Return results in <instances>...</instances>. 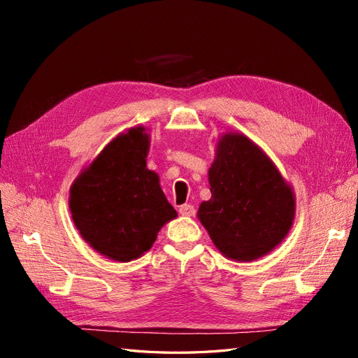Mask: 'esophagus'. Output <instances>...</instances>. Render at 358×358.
Masks as SVG:
<instances>
[{
    "instance_id": "obj_1",
    "label": "esophagus",
    "mask_w": 358,
    "mask_h": 358,
    "mask_svg": "<svg viewBox=\"0 0 358 358\" xmlns=\"http://www.w3.org/2000/svg\"><path fill=\"white\" fill-rule=\"evenodd\" d=\"M179 213L182 216H192L194 213H196V209H194V206H191V204H182L179 208Z\"/></svg>"
}]
</instances>
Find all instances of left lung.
Listing matches in <instances>:
<instances>
[{
	"label": "left lung",
	"instance_id": "1",
	"mask_svg": "<svg viewBox=\"0 0 358 358\" xmlns=\"http://www.w3.org/2000/svg\"><path fill=\"white\" fill-rule=\"evenodd\" d=\"M208 176L212 197L197 218L224 257L254 262L285 239L296 216L294 189L251 138L222 134Z\"/></svg>",
	"mask_w": 358,
	"mask_h": 358
}]
</instances>
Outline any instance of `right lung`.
Masks as SVG:
<instances>
[{
    "mask_svg": "<svg viewBox=\"0 0 358 358\" xmlns=\"http://www.w3.org/2000/svg\"><path fill=\"white\" fill-rule=\"evenodd\" d=\"M148 129L128 128L107 143L70 188L71 220L96 252L127 263L152 248L158 231L178 212L146 167Z\"/></svg>",
    "mask_w": 358,
    "mask_h": 358,
    "instance_id": "1",
    "label": "right lung"
}]
</instances>
